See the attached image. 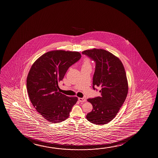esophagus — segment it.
<instances>
[{"label": "esophagus", "instance_id": "obj_1", "mask_svg": "<svg viewBox=\"0 0 158 158\" xmlns=\"http://www.w3.org/2000/svg\"><path fill=\"white\" fill-rule=\"evenodd\" d=\"M78 100H79V101L80 102H86V99L84 98H78Z\"/></svg>", "mask_w": 158, "mask_h": 158}]
</instances>
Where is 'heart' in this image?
<instances>
[{
    "instance_id": "obj_1",
    "label": "heart",
    "mask_w": 158,
    "mask_h": 158,
    "mask_svg": "<svg viewBox=\"0 0 158 158\" xmlns=\"http://www.w3.org/2000/svg\"><path fill=\"white\" fill-rule=\"evenodd\" d=\"M82 66H91V64H90V62L89 60L88 59H85L84 62H83V64Z\"/></svg>"
}]
</instances>
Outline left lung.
Returning <instances> with one entry per match:
<instances>
[{
  "instance_id": "1",
  "label": "left lung",
  "mask_w": 158,
  "mask_h": 158,
  "mask_svg": "<svg viewBox=\"0 0 158 158\" xmlns=\"http://www.w3.org/2000/svg\"><path fill=\"white\" fill-rule=\"evenodd\" d=\"M95 63L93 89H101L99 97L89 98L93 110L86 115L88 121L104 125L114 118L127 95L128 87L125 70L121 60L106 50L94 48L82 52Z\"/></svg>"
}]
</instances>
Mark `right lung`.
<instances>
[{
	"label": "right lung",
	"mask_w": 158,
	"mask_h": 158,
	"mask_svg": "<svg viewBox=\"0 0 158 158\" xmlns=\"http://www.w3.org/2000/svg\"><path fill=\"white\" fill-rule=\"evenodd\" d=\"M81 57L80 53L63 50L47 52L33 63L26 86L31 102L37 112L51 123H60L69 117L76 97L59 92L58 82L71 66Z\"/></svg>",
	"instance_id": "1"
}]
</instances>
